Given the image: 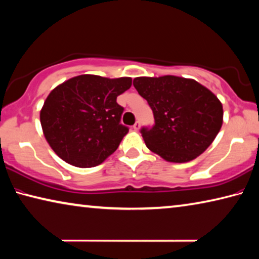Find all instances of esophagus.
I'll list each match as a JSON object with an SVG mask.
<instances>
[{
  "instance_id": "34e87169",
  "label": "esophagus",
  "mask_w": 259,
  "mask_h": 259,
  "mask_svg": "<svg viewBox=\"0 0 259 259\" xmlns=\"http://www.w3.org/2000/svg\"><path fill=\"white\" fill-rule=\"evenodd\" d=\"M133 128H134V130L135 131H138L139 130V128H141V122H136V123H135V124H134V126H133Z\"/></svg>"
}]
</instances>
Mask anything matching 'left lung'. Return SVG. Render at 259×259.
<instances>
[{"instance_id": "1", "label": "left lung", "mask_w": 259, "mask_h": 259, "mask_svg": "<svg viewBox=\"0 0 259 259\" xmlns=\"http://www.w3.org/2000/svg\"><path fill=\"white\" fill-rule=\"evenodd\" d=\"M134 86L153 112L143 126L146 146L167 161L187 162L211 145L223 125V105L196 80L176 76L138 77Z\"/></svg>"}]
</instances>
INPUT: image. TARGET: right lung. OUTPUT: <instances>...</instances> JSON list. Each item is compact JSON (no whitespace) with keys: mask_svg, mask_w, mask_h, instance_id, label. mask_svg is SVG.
Segmentation results:
<instances>
[{"mask_svg":"<svg viewBox=\"0 0 259 259\" xmlns=\"http://www.w3.org/2000/svg\"><path fill=\"white\" fill-rule=\"evenodd\" d=\"M129 77L80 75L49 93L40 112L45 137L55 153L72 166L100 165L129 131L121 123L124 108L116 98L130 89Z\"/></svg>","mask_w":259,"mask_h":259,"instance_id":"1","label":"right lung"}]
</instances>
